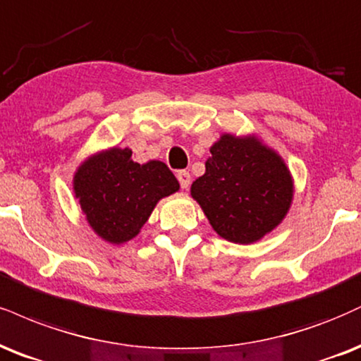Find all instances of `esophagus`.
<instances>
[{
    "label": "esophagus",
    "instance_id": "obj_1",
    "mask_svg": "<svg viewBox=\"0 0 361 361\" xmlns=\"http://www.w3.org/2000/svg\"><path fill=\"white\" fill-rule=\"evenodd\" d=\"M176 178H178V181H180L181 188L188 190L190 183H192V176H190V173L185 171V169H181V171L176 173Z\"/></svg>",
    "mask_w": 361,
    "mask_h": 361
}]
</instances>
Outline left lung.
Wrapping results in <instances>:
<instances>
[{"label":"left lung","mask_w":361,"mask_h":361,"mask_svg":"<svg viewBox=\"0 0 361 361\" xmlns=\"http://www.w3.org/2000/svg\"><path fill=\"white\" fill-rule=\"evenodd\" d=\"M192 197L212 228L233 244H254L288 215L294 181L284 159L257 136L225 133L210 147Z\"/></svg>","instance_id":"1"}]
</instances>
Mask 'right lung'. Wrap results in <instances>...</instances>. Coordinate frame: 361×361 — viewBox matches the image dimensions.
<instances>
[{
    "mask_svg": "<svg viewBox=\"0 0 361 361\" xmlns=\"http://www.w3.org/2000/svg\"><path fill=\"white\" fill-rule=\"evenodd\" d=\"M180 183L163 161H133L129 147H109L82 161L73 175V195L87 224L102 240L124 244L139 233L156 203L176 193Z\"/></svg>",
    "mask_w": 361,
    "mask_h": 361,
    "instance_id": "obj_1",
    "label": "right lung"
}]
</instances>
